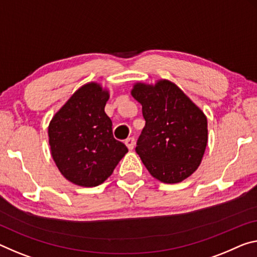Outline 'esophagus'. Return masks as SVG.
I'll return each instance as SVG.
<instances>
[{"label": "esophagus", "mask_w": 257, "mask_h": 257, "mask_svg": "<svg viewBox=\"0 0 257 257\" xmlns=\"http://www.w3.org/2000/svg\"><path fill=\"white\" fill-rule=\"evenodd\" d=\"M125 145H127V148L129 149V150H133L134 148H135V138H127V140H125Z\"/></svg>", "instance_id": "34e87169"}]
</instances>
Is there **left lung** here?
Segmentation results:
<instances>
[{
    "mask_svg": "<svg viewBox=\"0 0 257 257\" xmlns=\"http://www.w3.org/2000/svg\"><path fill=\"white\" fill-rule=\"evenodd\" d=\"M132 96L146 122L136 146L142 162L162 183L184 181L200 166L208 142L205 113L169 80L137 82Z\"/></svg>",
    "mask_w": 257,
    "mask_h": 257,
    "instance_id": "left-lung-1",
    "label": "left lung"
}]
</instances>
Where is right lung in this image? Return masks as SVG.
Here are the masks:
<instances>
[{"mask_svg": "<svg viewBox=\"0 0 257 257\" xmlns=\"http://www.w3.org/2000/svg\"><path fill=\"white\" fill-rule=\"evenodd\" d=\"M109 92L97 82L83 84L49 123L51 156L67 181L92 187L104 183L128 152L113 137L112 121L104 108Z\"/></svg>", "mask_w": 257, "mask_h": 257, "instance_id": "add662e5", "label": "right lung"}]
</instances>
